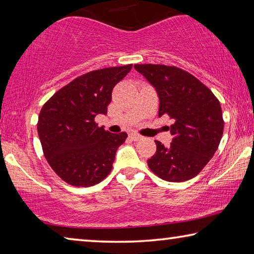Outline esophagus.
I'll use <instances>...</instances> for the list:
<instances>
[{
	"instance_id": "34e87169",
	"label": "esophagus",
	"mask_w": 254,
	"mask_h": 254,
	"mask_svg": "<svg viewBox=\"0 0 254 254\" xmlns=\"http://www.w3.org/2000/svg\"><path fill=\"white\" fill-rule=\"evenodd\" d=\"M128 136H130V139L133 141H139L142 139V136H141L140 134H136V133H130V135Z\"/></svg>"
}]
</instances>
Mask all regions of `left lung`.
<instances>
[{
	"instance_id": "obj_1",
	"label": "left lung",
	"mask_w": 254,
	"mask_h": 254,
	"mask_svg": "<svg viewBox=\"0 0 254 254\" xmlns=\"http://www.w3.org/2000/svg\"><path fill=\"white\" fill-rule=\"evenodd\" d=\"M134 68L156 88L159 117L174 121L170 147L154 141L157 151L148 160L150 170L171 183L194 178L221 142L224 121L220 101L207 86L178 67L143 64Z\"/></svg>"
}]
</instances>
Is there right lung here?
I'll return each instance as SVG.
<instances>
[{
    "mask_svg": "<svg viewBox=\"0 0 254 254\" xmlns=\"http://www.w3.org/2000/svg\"><path fill=\"white\" fill-rule=\"evenodd\" d=\"M131 68L132 64L86 72L42 106L37 124L42 151L64 182L89 187L111 173L115 152L127 134L105 131L95 117L107 113L114 86Z\"/></svg>",
    "mask_w": 254,
    "mask_h": 254,
    "instance_id": "1",
    "label": "right lung"
}]
</instances>
